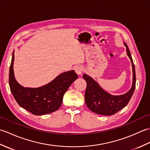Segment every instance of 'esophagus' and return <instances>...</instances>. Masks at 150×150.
Wrapping results in <instances>:
<instances>
[{"label": "esophagus", "mask_w": 150, "mask_h": 150, "mask_svg": "<svg viewBox=\"0 0 150 150\" xmlns=\"http://www.w3.org/2000/svg\"><path fill=\"white\" fill-rule=\"evenodd\" d=\"M83 68L81 66H75V71L76 72V73H77V75H81L82 74V73H83Z\"/></svg>", "instance_id": "34e87169"}]
</instances>
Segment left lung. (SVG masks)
Instances as JSON below:
<instances>
[{
  "instance_id": "left-lung-1",
  "label": "left lung",
  "mask_w": 150,
  "mask_h": 150,
  "mask_svg": "<svg viewBox=\"0 0 150 150\" xmlns=\"http://www.w3.org/2000/svg\"><path fill=\"white\" fill-rule=\"evenodd\" d=\"M127 55L132 62L133 69V82L130 90L123 95H112L104 91L97 82L86 74L83 75V79L86 82L87 86L85 92V102L88 108L93 112L103 115H112L122 110L128 104L134 92L136 83L135 66L131 53L127 44Z\"/></svg>"
}]
</instances>
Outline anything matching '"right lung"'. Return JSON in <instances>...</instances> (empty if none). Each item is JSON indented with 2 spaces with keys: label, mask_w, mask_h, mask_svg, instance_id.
<instances>
[{
  "label": "right lung",
  "mask_w": 150,
  "mask_h": 150,
  "mask_svg": "<svg viewBox=\"0 0 150 150\" xmlns=\"http://www.w3.org/2000/svg\"><path fill=\"white\" fill-rule=\"evenodd\" d=\"M14 51L9 68V84L11 93L19 106L35 115L51 113L62 104L63 96L78 78L74 70L64 72L42 86L25 88L16 81L13 71Z\"/></svg>",
  "instance_id": "add662e5"
}]
</instances>
